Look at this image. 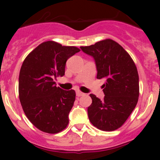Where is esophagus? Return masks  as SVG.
<instances>
[{
  "instance_id": "obj_1",
  "label": "esophagus",
  "mask_w": 160,
  "mask_h": 160,
  "mask_svg": "<svg viewBox=\"0 0 160 160\" xmlns=\"http://www.w3.org/2000/svg\"><path fill=\"white\" fill-rule=\"evenodd\" d=\"M76 94H77V97H81L83 96V95H84V93H82V92L80 91V90H77V91L76 92Z\"/></svg>"
}]
</instances>
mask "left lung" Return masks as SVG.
<instances>
[{"label":"left lung","instance_id":"left-lung-1","mask_svg":"<svg viewBox=\"0 0 160 160\" xmlns=\"http://www.w3.org/2000/svg\"><path fill=\"white\" fill-rule=\"evenodd\" d=\"M80 49L94 59L97 78L106 79L104 100L90 94V122L100 130L118 129L126 122L138 103L139 83L136 66L130 55L112 39L108 38Z\"/></svg>","mask_w":160,"mask_h":160}]
</instances>
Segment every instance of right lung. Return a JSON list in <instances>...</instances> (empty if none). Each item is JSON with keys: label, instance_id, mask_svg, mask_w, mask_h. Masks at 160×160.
<instances>
[{"label": "right lung", "instance_id": "1", "mask_svg": "<svg viewBox=\"0 0 160 160\" xmlns=\"http://www.w3.org/2000/svg\"><path fill=\"white\" fill-rule=\"evenodd\" d=\"M54 41L41 43L27 56L21 67L19 100L25 115L42 132L56 134L67 128L75 90H63L54 79L65 74L66 62L80 52Z\"/></svg>", "mask_w": 160, "mask_h": 160}]
</instances>
